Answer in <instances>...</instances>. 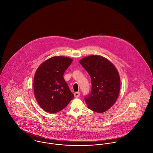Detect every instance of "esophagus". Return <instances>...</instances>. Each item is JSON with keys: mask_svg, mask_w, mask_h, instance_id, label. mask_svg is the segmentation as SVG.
<instances>
[{"mask_svg": "<svg viewBox=\"0 0 153 153\" xmlns=\"http://www.w3.org/2000/svg\"><path fill=\"white\" fill-rule=\"evenodd\" d=\"M80 92H75V93H74V97H75L76 98L79 97L80 96Z\"/></svg>", "mask_w": 153, "mask_h": 153, "instance_id": "esophagus-1", "label": "esophagus"}]
</instances>
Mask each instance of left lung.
I'll return each mask as SVG.
<instances>
[{
    "mask_svg": "<svg viewBox=\"0 0 153 153\" xmlns=\"http://www.w3.org/2000/svg\"><path fill=\"white\" fill-rule=\"evenodd\" d=\"M80 63L91 77L92 91L85 99L89 109L97 113L108 111L117 101L120 91V77L114 65L97 55L85 57Z\"/></svg>",
    "mask_w": 153,
    "mask_h": 153,
    "instance_id": "1",
    "label": "left lung"
}]
</instances>
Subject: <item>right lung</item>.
<instances>
[{
  "label": "right lung",
  "instance_id": "right-lung-1",
  "mask_svg": "<svg viewBox=\"0 0 153 153\" xmlns=\"http://www.w3.org/2000/svg\"><path fill=\"white\" fill-rule=\"evenodd\" d=\"M72 61L68 57L55 56L44 61L37 68L33 79L34 94L45 111L57 113L74 97L63 77Z\"/></svg>",
  "mask_w": 153,
  "mask_h": 153
}]
</instances>
